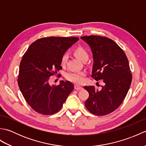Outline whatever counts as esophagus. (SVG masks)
I'll return each instance as SVG.
<instances>
[{
  "mask_svg": "<svg viewBox=\"0 0 146 146\" xmlns=\"http://www.w3.org/2000/svg\"><path fill=\"white\" fill-rule=\"evenodd\" d=\"M75 89L76 90H80L83 89V87H82V86H81L75 85Z\"/></svg>",
  "mask_w": 146,
  "mask_h": 146,
  "instance_id": "esophagus-1",
  "label": "esophagus"
}]
</instances>
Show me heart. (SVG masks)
I'll return each mask as SVG.
<instances>
[{"label": "heart", "mask_w": 146, "mask_h": 146, "mask_svg": "<svg viewBox=\"0 0 146 146\" xmlns=\"http://www.w3.org/2000/svg\"><path fill=\"white\" fill-rule=\"evenodd\" d=\"M73 54L75 56L81 61H85L88 60L89 54L88 51L86 49L80 46L74 49ZM68 55L67 53H64L61 58V64L64 66L67 63ZM86 74L83 71H76V72H71L68 73L66 75V78L69 81L76 83V84H81L85 81V76Z\"/></svg>", "instance_id": "obj_1"}]
</instances>
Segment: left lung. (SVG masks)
<instances>
[{
    "label": "left lung",
    "instance_id": "1",
    "mask_svg": "<svg viewBox=\"0 0 146 146\" xmlns=\"http://www.w3.org/2000/svg\"><path fill=\"white\" fill-rule=\"evenodd\" d=\"M91 48L94 58L92 77L103 80L101 90L85 86L89 97L85 105L96 115H105L119 107L132 82V74L125 52L113 40L100 36L81 37Z\"/></svg>",
    "mask_w": 146,
    "mask_h": 146
}]
</instances>
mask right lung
<instances>
[{
  "instance_id": "add662e5",
  "label": "right lung",
  "mask_w": 146,
  "mask_h": 146,
  "mask_svg": "<svg viewBox=\"0 0 146 146\" xmlns=\"http://www.w3.org/2000/svg\"><path fill=\"white\" fill-rule=\"evenodd\" d=\"M76 37H48L36 40L27 49L20 63L18 85L26 102L36 112L46 115L58 112L73 90L70 82L51 85L50 76L62 69L61 58Z\"/></svg>"
}]
</instances>
